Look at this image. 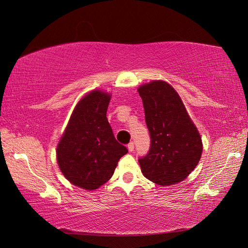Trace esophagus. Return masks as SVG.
Listing matches in <instances>:
<instances>
[{
	"label": "esophagus",
	"mask_w": 248,
	"mask_h": 248,
	"mask_svg": "<svg viewBox=\"0 0 248 248\" xmlns=\"http://www.w3.org/2000/svg\"><path fill=\"white\" fill-rule=\"evenodd\" d=\"M127 148H128V150H129L130 152H132L133 150H134V144H133V142H132V141H131V142H129L128 146H127Z\"/></svg>",
	"instance_id": "esophagus-1"
}]
</instances>
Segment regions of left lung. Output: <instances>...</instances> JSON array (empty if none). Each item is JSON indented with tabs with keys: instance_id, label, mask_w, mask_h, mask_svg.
I'll return each mask as SVG.
<instances>
[{
	"instance_id": "obj_1",
	"label": "left lung",
	"mask_w": 248,
	"mask_h": 248,
	"mask_svg": "<svg viewBox=\"0 0 248 248\" xmlns=\"http://www.w3.org/2000/svg\"><path fill=\"white\" fill-rule=\"evenodd\" d=\"M151 137L150 151L139 163L142 175L160 186L180 183L202 157L201 134L181 97L168 81L152 80L139 87Z\"/></svg>"
}]
</instances>
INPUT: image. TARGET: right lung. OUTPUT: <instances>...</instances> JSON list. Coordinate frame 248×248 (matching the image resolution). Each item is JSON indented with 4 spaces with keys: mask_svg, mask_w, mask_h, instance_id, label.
<instances>
[{
    "mask_svg": "<svg viewBox=\"0 0 248 248\" xmlns=\"http://www.w3.org/2000/svg\"><path fill=\"white\" fill-rule=\"evenodd\" d=\"M110 97L98 89L82 96L57 146L60 170L71 184L86 190L107 183L120 158L128 152L116 140L108 121Z\"/></svg>",
    "mask_w": 248,
    "mask_h": 248,
    "instance_id": "obj_1",
    "label": "right lung"
}]
</instances>
